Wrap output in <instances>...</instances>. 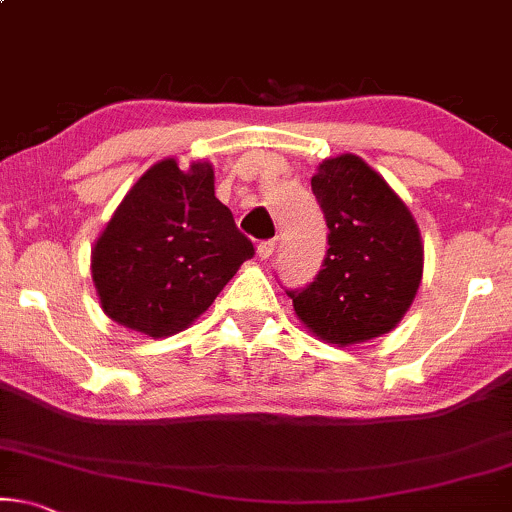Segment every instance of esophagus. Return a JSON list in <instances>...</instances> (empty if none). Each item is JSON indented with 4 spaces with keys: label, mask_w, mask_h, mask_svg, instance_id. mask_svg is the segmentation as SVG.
Wrapping results in <instances>:
<instances>
[{
    "label": "esophagus",
    "mask_w": 512,
    "mask_h": 512,
    "mask_svg": "<svg viewBox=\"0 0 512 512\" xmlns=\"http://www.w3.org/2000/svg\"><path fill=\"white\" fill-rule=\"evenodd\" d=\"M274 250H276V238L257 243V257H260V260H269V257L274 255Z\"/></svg>",
    "instance_id": "1"
}]
</instances>
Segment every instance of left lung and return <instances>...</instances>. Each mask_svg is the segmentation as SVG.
Segmentation results:
<instances>
[{"mask_svg":"<svg viewBox=\"0 0 512 512\" xmlns=\"http://www.w3.org/2000/svg\"><path fill=\"white\" fill-rule=\"evenodd\" d=\"M311 189L330 229V248L316 281L288 292L297 318L337 346L386 335L412 306L424 274L417 220L356 154L325 159Z\"/></svg>","mask_w":512,"mask_h":512,"instance_id":"1","label":"left lung"}]
</instances>
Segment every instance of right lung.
Returning a JSON list of instances; mask_svg holds the SVG:
<instances>
[{
	"label": "right lung",
	"instance_id": "right-lung-1",
	"mask_svg": "<svg viewBox=\"0 0 512 512\" xmlns=\"http://www.w3.org/2000/svg\"><path fill=\"white\" fill-rule=\"evenodd\" d=\"M255 255L231 210L215 199V170L154 163L109 217L91 250L102 311L152 339L194 323Z\"/></svg>",
	"mask_w": 512,
	"mask_h": 512
}]
</instances>
